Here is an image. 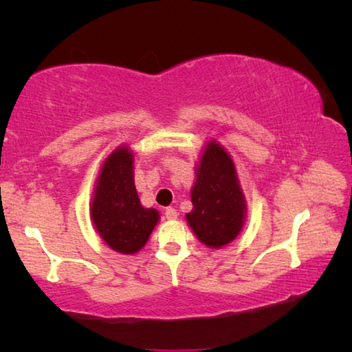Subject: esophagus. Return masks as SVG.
<instances>
[{
  "instance_id": "obj_1",
  "label": "esophagus",
  "mask_w": 352,
  "mask_h": 352,
  "mask_svg": "<svg viewBox=\"0 0 352 352\" xmlns=\"http://www.w3.org/2000/svg\"><path fill=\"white\" fill-rule=\"evenodd\" d=\"M164 216H166V219H169V220H175L178 214H177L175 208H168V210L164 211Z\"/></svg>"
}]
</instances>
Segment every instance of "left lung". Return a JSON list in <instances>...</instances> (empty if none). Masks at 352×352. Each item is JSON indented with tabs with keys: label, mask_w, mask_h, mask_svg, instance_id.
<instances>
[{
	"label": "left lung",
	"mask_w": 352,
	"mask_h": 352,
	"mask_svg": "<svg viewBox=\"0 0 352 352\" xmlns=\"http://www.w3.org/2000/svg\"><path fill=\"white\" fill-rule=\"evenodd\" d=\"M192 211L186 222L208 248H222L241 234L247 217V200L236 166L216 140L206 141L195 164L190 188Z\"/></svg>",
	"instance_id": "left-lung-1"
}]
</instances>
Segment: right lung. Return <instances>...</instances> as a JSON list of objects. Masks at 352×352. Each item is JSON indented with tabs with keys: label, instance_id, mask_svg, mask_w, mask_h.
<instances>
[{
	"label": "right lung",
	"instance_id": "obj_1",
	"mask_svg": "<svg viewBox=\"0 0 352 352\" xmlns=\"http://www.w3.org/2000/svg\"><path fill=\"white\" fill-rule=\"evenodd\" d=\"M135 155L127 144L116 147L100 164L90 204V217L107 245L135 254L146 245L160 220L155 208L141 205L133 177Z\"/></svg>",
	"mask_w": 352,
	"mask_h": 352
}]
</instances>
